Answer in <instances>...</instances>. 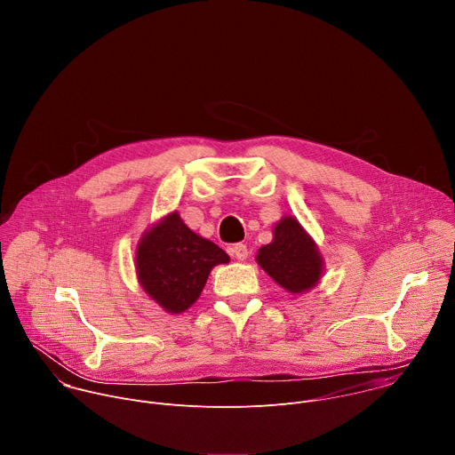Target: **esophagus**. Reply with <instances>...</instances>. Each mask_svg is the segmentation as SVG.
<instances>
[{"label":"esophagus","mask_w":455,"mask_h":455,"mask_svg":"<svg viewBox=\"0 0 455 455\" xmlns=\"http://www.w3.org/2000/svg\"><path fill=\"white\" fill-rule=\"evenodd\" d=\"M230 253L237 259V261H244V259L248 257V248H246V244L237 243V244H234V246L230 248Z\"/></svg>","instance_id":"34e87169"}]
</instances>
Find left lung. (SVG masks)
Masks as SVG:
<instances>
[{
  "instance_id": "8db88e82",
  "label": "left lung",
  "mask_w": 455,
  "mask_h": 455,
  "mask_svg": "<svg viewBox=\"0 0 455 455\" xmlns=\"http://www.w3.org/2000/svg\"><path fill=\"white\" fill-rule=\"evenodd\" d=\"M255 261L291 295L313 290L323 275V257L295 216L275 223L272 243L257 250Z\"/></svg>"
}]
</instances>
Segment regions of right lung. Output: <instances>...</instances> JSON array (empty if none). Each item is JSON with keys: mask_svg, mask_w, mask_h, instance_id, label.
<instances>
[{"mask_svg": "<svg viewBox=\"0 0 455 455\" xmlns=\"http://www.w3.org/2000/svg\"><path fill=\"white\" fill-rule=\"evenodd\" d=\"M228 261V253L192 232L178 211L148 228L135 251L139 284L171 315L183 313L196 302L212 268Z\"/></svg>", "mask_w": 455, "mask_h": 455, "instance_id": "obj_1", "label": "right lung"}]
</instances>
